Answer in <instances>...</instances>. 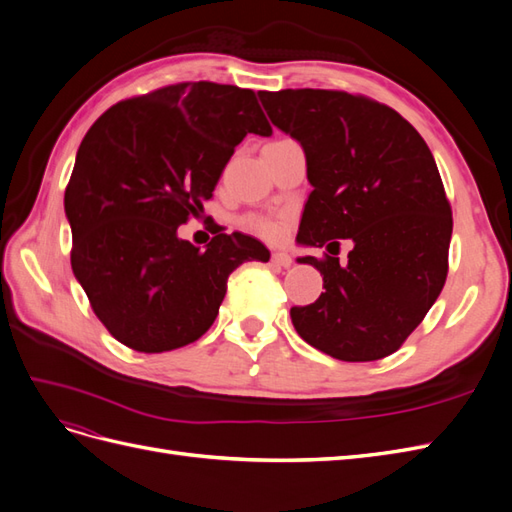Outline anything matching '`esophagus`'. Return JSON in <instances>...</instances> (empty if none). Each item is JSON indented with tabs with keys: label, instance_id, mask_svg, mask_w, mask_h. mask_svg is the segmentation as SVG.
I'll list each match as a JSON object with an SVG mask.
<instances>
[{
	"label": "esophagus",
	"instance_id": "34e87169",
	"mask_svg": "<svg viewBox=\"0 0 512 512\" xmlns=\"http://www.w3.org/2000/svg\"><path fill=\"white\" fill-rule=\"evenodd\" d=\"M271 260L275 262L277 267H284V269H288V267L292 265V258H290V254H286V252H273Z\"/></svg>",
	"mask_w": 512,
	"mask_h": 512
}]
</instances>
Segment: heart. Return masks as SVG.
<instances>
[{"mask_svg":"<svg viewBox=\"0 0 512 512\" xmlns=\"http://www.w3.org/2000/svg\"><path fill=\"white\" fill-rule=\"evenodd\" d=\"M243 226L265 239H277L282 235V224L273 218H265V215H247Z\"/></svg>","mask_w":512,"mask_h":512,"instance_id":"heart-1","label":"heart"}]
</instances>
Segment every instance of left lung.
I'll use <instances>...</instances> for the list:
<instances>
[{
  "label": "left lung",
  "mask_w": 512,
  "mask_h": 512,
  "mask_svg": "<svg viewBox=\"0 0 512 512\" xmlns=\"http://www.w3.org/2000/svg\"><path fill=\"white\" fill-rule=\"evenodd\" d=\"M273 126L301 143L309 194L297 241L355 243L342 268L305 256L324 292L290 309L309 346L339 361L397 352L436 303L448 273L453 211L423 136L391 106L337 89L260 91ZM332 254V253H331Z\"/></svg>",
  "instance_id": "8db88e82"
}]
</instances>
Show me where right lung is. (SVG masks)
<instances>
[{"mask_svg":"<svg viewBox=\"0 0 512 512\" xmlns=\"http://www.w3.org/2000/svg\"><path fill=\"white\" fill-rule=\"evenodd\" d=\"M271 132L252 89L211 81L121 100L89 128L64 196L70 262L117 342L147 354L196 342L220 312L228 275L269 260L243 232L218 230L203 252L177 228L203 211L243 138Z\"/></svg>","mask_w":512,"mask_h":512,"instance_id":"1","label":"right lung"}]
</instances>
